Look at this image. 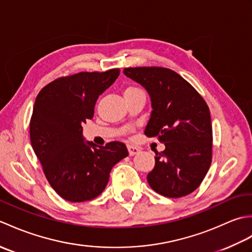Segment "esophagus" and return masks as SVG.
<instances>
[{
	"mask_svg": "<svg viewBox=\"0 0 252 252\" xmlns=\"http://www.w3.org/2000/svg\"><path fill=\"white\" fill-rule=\"evenodd\" d=\"M127 151H129L130 156H133V155H136L141 152V148L140 147H136V146H133V145H129L127 146Z\"/></svg>",
	"mask_w": 252,
	"mask_h": 252,
	"instance_id": "obj_1",
	"label": "esophagus"
}]
</instances>
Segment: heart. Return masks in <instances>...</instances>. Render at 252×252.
I'll list each match as a JSON object with an SVG mask.
<instances>
[{
    "mask_svg": "<svg viewBox=\"0 0 252 252\" xmlns=\"http://www.w3.org/2000/svg\"><path fill=\"white\" fill-rule=\"evenodd\" d=\"M138 90H140V89H137L135 87H129V88L126 89L125 92H134V91H138Z\"/></svg>",
    "mask_w": 252,
    "mask_h": 252,
    "instance_id": "heart-1",
    "label": "heart"
}]
</instances>
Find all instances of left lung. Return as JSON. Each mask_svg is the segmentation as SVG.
I'll list each match as a JSON object with an SVG mask.
<instances>
[{"label": "left lung", "mask_w": 252, "mask_h": 252, "mask_svg": "<svg viewBox=\"0 0 252 252\" xmlns=\"http://www.w3.org/2000/svg\"><path fill=\"white\" fill-rule=\"evenodd\" d=\"M123 73L143 85L153 111L145 135L158 137L165 149L156 152L149 186L164 197L180 198L201 184L212 160V126L202 96L179 73L162 67L125 68Z\"/></svg>", "instance_id": "1"}]
</instances>
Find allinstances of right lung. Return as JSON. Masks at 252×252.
<instances>
[{
    "label": "right lung",
    "instance_id": "1",
    "mask_svg": "<svg viewBox=\"0 0 252 252\" xmlns=\"http://www.w3.org/2000/svg\"><path fill=\"white\" fill-rule=\"evenodd\" d=\"M118 68L58 78L40 91L30 120L32 148L54 190L65 200L82 202L101 194L112 167L126 158V146L84 142L82 125L94 116L98 96L116 81Z\"/></svg>",
    "mask_w": 252,
    "mask_h": 252
}]
</instances>
